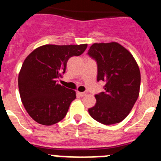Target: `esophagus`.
Listing matches in <instances>:
<instances>
[{
	"label": "esophagus",
	"mask_w": 161,
	"mask_h": 161,
	"mask_svg": "<svg viewBox=\"0 0 161 161\" xmlns=\"http://www.w3.org/2000/svg\"><path fill=\"white\" fill-rule=\"evenodd\" d=\"M87 94V92H79V95L81 96V97H83L86 95Z\"/></svg>",
	"instance_id": "obj_1"
}]
</instances>
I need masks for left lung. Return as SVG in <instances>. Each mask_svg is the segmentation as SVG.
<instances>
[{"label": "left lung", "instance_id": "obj_1", "mask_svg": "<svg viewBox=\"0 0 161 161\" xmlns=\"http://www.w3.org/2000/svg\"><path fill=\"white\" fill-rule=\"evenodd\" d=\"M87 54L97 63V81L105 82V92L95 96L96 104L89 108V114L104 125L121 122L139 97V65L132 54L117 42L93 44Z\"/></svg>", "mask_w": 161, "mask_h": 161}]
</instances>
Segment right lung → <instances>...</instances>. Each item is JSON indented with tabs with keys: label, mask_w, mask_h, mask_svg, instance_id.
I'll list each match as a JSON object with an SVG mask.
<instances>
[{
	"label": "right lung",
	"mask_w": 161,
	"mask_h": 161,
	"mask_svg": "<svg viewBox=\"0 0 161 161\" xmlns=\"http://www.w3.org/2000/svg\"><path fill=\"white\" fill-rule=\"evenodd\" d=\"M87 44H46L29 54L19 75V89L25 109L39 124L51 125L66 115L76 98L74 90L57 83L69 57L80 56Z\"/></svg>",
	"instance_id": "add662e5"
}]
</instances>
